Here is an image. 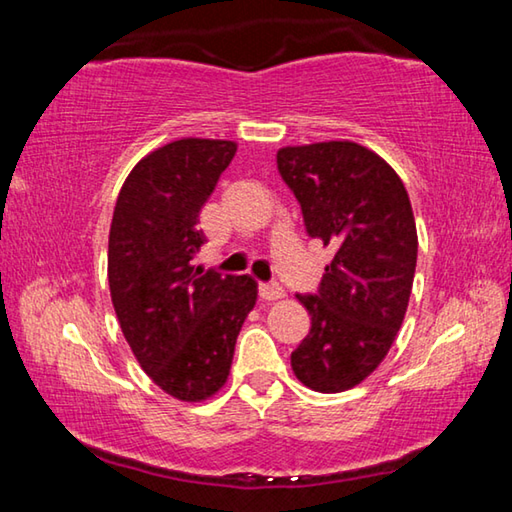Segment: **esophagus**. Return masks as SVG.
Masks as SVG:
<instances>
[{"label": "esophagus", "mask_w": 512, "mask_h": 512, "mask_svg": "<svg viewBox=\"0 0 512 512\" xmlns=\"http://www.w3.org/2000/svg\"><path fill=\"white\" fill-rule=\"evenodd\" d=\"M259 298H262V300H268V302L284 298V289H282V284H277V282L259 284Z\"/></svg>", "instance_id": "obj_1"}]
</instances>
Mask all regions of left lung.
<instances>
[{"label":"left lung","instance_id":"obj_1","mask_svg":"<svg viewBox=\"0 0 512 512\" xmlns=\"http://www.w3.org/2000/svg\"><path fill=\"white\" fill-rule=\"evenodd\" d=\"M277 171L307 235L334 248L318 293L296 296L311 329L291 368L311 391L343 393L384 361L409 307L418 262L409 194L391 164L354 142L284 146Z\"/></svg>","mask_w":512,"mask_h":512}]
</instances>
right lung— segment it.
Listing matches in <instances>:
<instances>
[{
	"mask_svg": "<svg viewBox=\"0 0 512 512\" xmlns=\"http://www.w3.org/2000/svg\"><path fill=\"white\" fill-rule=\"evenodd\" d=\"M237 144L185 137L135 164L117 196L108 282L128 345L164 393L212 397L230 375L239 329L257 300L248 275L192 266L205 244L198 212Z\"/></svg>",
	"mask_w": 512,
	"mask_h": 512,
	"instance_id": "obj_1",
	"label": "right lung"
}]
</instances>
